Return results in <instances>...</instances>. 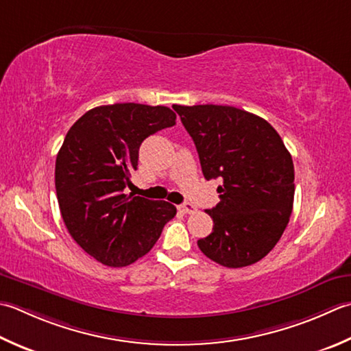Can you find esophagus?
Instances as JSON below:
<instances>
[{"label":"esophagus","mask_w":351,"mask_h":351,"mask_svg":"<svg viewBox=\"0 0 351 351\" xmlns=\"http://www.w3.org/2000/svg\"><path fill=\"white\" fill-rule=\"evenodd\" d=\"M178 210L184 213V215H193V213H196V207H195V205H191V204H182V205H180V207H178Z\"/></svg>","instance_id":"1"}]
</instances>
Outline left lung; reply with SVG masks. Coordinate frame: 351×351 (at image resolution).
<instances>
[{
    "instance_id": "1",
    "label": "left lung",
    "mask_w": 351,
    "mask_h": 351,
    "mask_svg": "<svg viewBox=\"0 0 351 351\" xmlns=\"http://www.w3.org/2000/svg\"><path fill=\"white\" fill-rule=\"evenodd\" d=\"M187 129L205 180L222 178L221 202L205 210L213 231L197 246L225 267L257 263L289 222L295 173L289 150L269 123L222 105L173 106Z\"/></svg>"
}]
</instances>
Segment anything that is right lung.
I'll return each mask as SVG.
<instances>
[{"instance_id":"1","label":"right lung","mask_w":351,"mask_h":351,"mask_svg":"<svg viewBox=\"0 0 351 351\" xmlns=\"http://www.w3.org/2000/svg\"><path fill=\"white\" fill-rule=\"evenodd\" d=\"M175 123L167 106L115 103L85 112L68 130L54 169L60 215L75 243L97 262L134 263L175 217L170 202L123 193L138 167L141 143Z\"/></svg>"}]
</instances>
